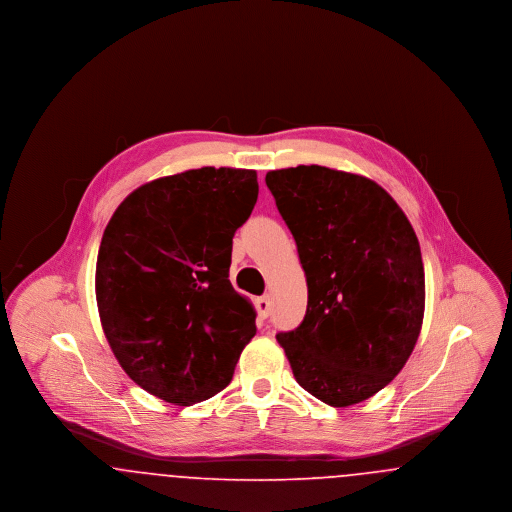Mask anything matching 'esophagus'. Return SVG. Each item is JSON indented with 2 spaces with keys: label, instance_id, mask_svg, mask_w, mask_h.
<instances>
[{
  "label": "esophagus",
  "instance_id": "obj_1",
  "mask_svg": "<svg viewBox=\"0 0 512 512\" xmlns=\"http://www.w3.org/2000/svg\"><path fill=\"white\" fill-rule=\"evenodd\" d=\"M255 307H257V315L259 318H265L270 315V299H268L267 295H263V297H257L255 299Z\"/></svg>",
  "mask_w": 512,
  "mask_h": 512
}]
</instances>
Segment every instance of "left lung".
Instances as JSON below:
<instances>
[{
  "instance_id": "left-lung-1",
  "label": "left lung",
  "mask_w": 512,
  "mask_h": 512,
  "mask_svg": "<svg viewBox=\"0 0 512 512\" xmlns=\"http://www.w3.org/2000/svg\"><path fill=\"white\" fill-rule=\"evenodd\" d=\"M309 301L276 336L293 376L330 407L386 388L413 353L424 318V265L401 207L374 180L318 165L267 172Z\"/></svg>"
}]
</instances>
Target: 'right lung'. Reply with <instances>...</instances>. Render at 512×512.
I'll return each mask as SVG.
<instances>
[{"label": "right lung", "instance_id": "add662e5", "mask_svg": "<svg viewBox=\"0 0 512 512\" xmlns=\"http://www.w3.org/2000/svg\"><path fill=\"white\" fill-rule=\"evenodd\" d=\"M257 172L203 167L147 182L109 220L96 265L99 318L122 370L147 393L194 405L224 390L257 332L228 280L232 238Z\"/></svg>", "mask_w": 512, "mask_h": 512}]
</instances>
